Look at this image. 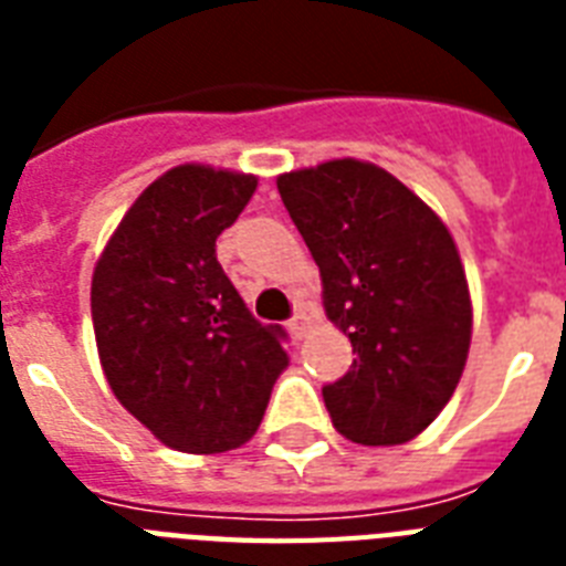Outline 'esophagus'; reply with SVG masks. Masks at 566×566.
Segmentation results:
<instances>
[{
  "mask_svg": "<svg viewBox=\"0 0 566 566\" xmlns=\"http://www.w3.org/2000/svg\"><path fill=\"white\" fill-rule=\"evenodd\" d=\"M308 328H311V317H308V314H305V311H296V317L291 319L293 337H296V340H302V337H305V332H308Z\"/></svg>",
  "mask_w": 566,
  "mask_h": 566,
  "instance_id": "esophagus-1",
  "label": "esophagus"
}]
</instances>
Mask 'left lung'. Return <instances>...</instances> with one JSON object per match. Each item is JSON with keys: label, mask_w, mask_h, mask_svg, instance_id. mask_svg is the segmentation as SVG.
<instances>
[{"label": "left lung", "mask_w": 566, "mask_h": 566, "mask_svg": "<svg viewBox=\"0 0 566 566\" xmlns=\"http://www.w3.org/2000/svg\"><path fill=\"white\" fill-rule=\"evenodd\" d=\"M282 202L319 266L326 317L358 355L323 387L335 429L399 447L434 422L464 373L473 302L438 213L370 161L282 172Z\"/></svg>", "instance_id": "8db88e82"}]
</instances>
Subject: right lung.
Wrapping results in <instances>:
<instances>
[{"label":"right lung","instance_id":"add662e5","mask_svg":"<svg viewBox=\"0 0 566 566\" xmlns=\"http://www.w3.org/2000/svg\"><path fill=\"white\" fill-rule=\"evenodd\" d=\"M255 188L249 172L172 167L137 196L93 270L111 390L179 452L243 447L287 367L282 326H261L217 261V238Z\"/></svg>","mask_w":566,"mask_h":566}]
</instances>
